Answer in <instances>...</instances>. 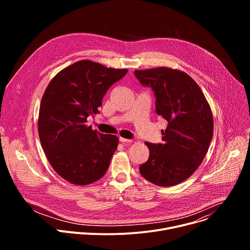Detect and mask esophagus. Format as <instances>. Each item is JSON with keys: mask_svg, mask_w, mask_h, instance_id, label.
<instances>
[{"mask_svg": "<svg viewBox=\"0 0 250 250\" xmlns=\"http://www.w3.org/2000/svg\"><path fill=\"white\" fill-rule=\"evenodd\" d=\"M120 141L122 142V144H130L132 140L131 139H126V138H124V137H120Z\"/></svg>", "mask_w": 250, "mask_h": 250, "instance_id": "1", "label": "esophagus"}]
</instances>
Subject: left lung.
Here are the masks:
<instances>
[{
    "label": "left lung",
    "instance_id": "8db88e82",
    "mask_svg": "<svg viewBox=\"0 0 250 250\" xmlns=\"http://www.w3.org/2000/svg\"><path fill=\"white\" fill-rule=\"evenodd\" d=\"M135 78L155 96V111L167 121L162 144L146 142L149 158L141 176L169 187L189 178L205 158L213 132L209 105L198 84L186 73L167 67L135 70Z\"/></svg>",
    "mask_w": 250,
    "mask_h": 250
}]
</instances>
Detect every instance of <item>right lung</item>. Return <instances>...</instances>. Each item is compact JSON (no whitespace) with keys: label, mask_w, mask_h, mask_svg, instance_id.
<instances>
[{"label":"right lung","mask_w":250,"mask_h":250,"mask_svg":"<svg viewBox=\"0 0 250 250\" xmlns=\"http://www.w3.org/2000/svg\"><path fill=\"white\" fill-rule=\"evenodd\" d=\"M127 73L89 60L63 69L50 81L42 99L39 133L53 169L68 182L91 184L104 175L119 138L86 125L110 87Z\"/></svg>","instance_id":"obj_1"}]
</instances>
